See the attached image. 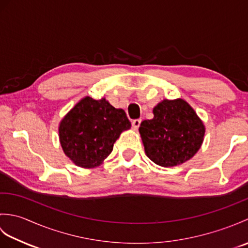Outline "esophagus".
Listing matches in <instances>:
<instances>
[{"label":"esophagus","mask_w":248,"mask_h":248,"mask_svg":"<svg viewBox=\"0 0 248 248\" xmlns=\"http://www.w3.org/2000/svg\"><path fill=\"white\" fill-rule=\"evenodd\" d=\"M140 123H141V119H135V120H133L132 121V128L134 130H138L140 128Z\"/></svg>","instance_id":"1"}]
</instances>
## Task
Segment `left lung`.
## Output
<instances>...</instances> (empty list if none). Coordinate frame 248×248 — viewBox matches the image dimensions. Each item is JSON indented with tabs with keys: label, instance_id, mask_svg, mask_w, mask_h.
<instances>
[{
	"label": "left lung",
	"instance_id": "left-lung-1",
	"mask_svg": "<svg viewBox=\"0 0 248 248\" xmlns=\"http://www.w3.org/2000/svg\"><path fill=\"white\" fill-rule=\"evenodd\" d=\"M154 115L140 125L147 156L163 167L193 157L203 141L204 125L191 105L182 99H165L155 105Z\"/></svg>",
	"mask_w": 248,
	"mask_h": 248
}]
</instances>
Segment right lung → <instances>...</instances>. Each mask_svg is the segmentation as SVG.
<instances>
[{
    "mask_svg": "<svg viewBox=\"0 0 248 248\" xmlns=\"http://www.w3.org/2000/svg\"><path fill=\"white\" fill-rule=\"evenodd\" d=\"M131 123L124 110L115 108L104 98H83L60 124L62 148L76 165L99 166L112 152L114 143Z\"/></svg>",
    "mask_w": 248,
    "mask_h": 248,
    "instance_id": "right-lung-1",
    "label": "right lung"
}]
</instances>
